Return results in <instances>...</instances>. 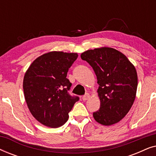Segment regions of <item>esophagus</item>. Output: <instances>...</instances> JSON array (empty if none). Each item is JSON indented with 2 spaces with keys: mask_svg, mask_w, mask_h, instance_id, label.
Returning <instances> with one entry per match:
<instances>
[{
  "mask_svg": "<svg viewBox=\"0 0 156 156\" xmlns=\"http://www.w3.org/2000/svg\"><path fill=\"white\" fill-rule=\"evenodd\" d=\"M89 97H90V95H89V94H86L82 97V100L83 101H86V100L89 99Z\"/></svg>",
  "mask_w": 156,
  "mask_h": 156,
  "instance_id": "1",
  "label": "esophagus"
}]
</instances>
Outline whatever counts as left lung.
I'll return each instance as SVG.
<instances>
[{
  "mask_svg": "<svg viewBox=\"0 0 156 156\" xmlns=\"http://www.w3.org/2000/svg\"><path fill=\"white\" fill-rule=\"evenodd\" d=\"M81 58L93 68L99 85L100 108L93 113L95 121L104 126L118 123L135 100L138 86L135 67L123 53L106 47L85 51Z\"/></svg>",
  "mask_w": 156,
  "mask_h": 156,
  "instance_id": "1",
  "label": "left lung"
}]
</instances>
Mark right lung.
<instances>
[{
  "instance_id": "add662e5",
  "label": "right lung",
  "mask_w": 156,
  "mask_h": 156,
  "mask_svg": "<svg viewBox=\"0 0 156 156\" xmlns=\"http://www.w3.org/2000/svg\"><path fill=\"white\" fill-rule=\"evenodd\" d=\"M77 57L76 53H45L35 59L25 72L23 91L27 107L34 118L46 126L65 124L79 100L68 93L72 83L67 78Z\"/></svg>"
}]
</instances>
